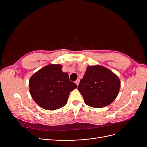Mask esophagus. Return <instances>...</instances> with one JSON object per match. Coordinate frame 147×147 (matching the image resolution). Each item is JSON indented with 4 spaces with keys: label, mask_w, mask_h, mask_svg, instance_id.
Masks as SVG:
<instances>
[{
    "label": "esophagus",
    "mask_w": 147,
    "mask_h": 147,
    "mask_svg": "<svg viewBox=\"0 0 147 147\" xmlns=\"http://www.w3.org/2000/svg\"><path fill=\"white\" fill-rule=\"evenodd\" d=\"M79 82H80V80L79 79H78L77 80L76 82H75V83H76V84H77V85H79Z\"/></svg>",
    "instance_id": "esophagus-1"
}]
</instances>
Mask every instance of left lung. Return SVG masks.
<instances>
[{
    "label": "left lung",
    "mask_w": 147,
    "mask_h": 147,
    "mask_svg": "<svg viewBox=\"0 0 147 147\" xmlns=\"http://www.w3.org/2000/svg\"><path fill=\"white\" fill-rule=\"evenodd\" d=\"M120 88V79L112 71L104 66L95 65L87 67L78 89L87 105L102 108L114 101Z\"/></svg>",
    "instance_id": "1"
}]
</instances>
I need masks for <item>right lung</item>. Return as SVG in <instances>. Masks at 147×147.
Masks as SVG:
<instances>
[{"mask_svg": "<svg viewBox=\"0 0 147 147\" xmlns=\"http://www.w3.org/2000/svg\"><path fill=\"white\" fill-rule=\"evenodd\" d=\"M60 64H49L36 72L29 80L30 93L42 109L55 110L65 106L70 92L77 85Z\"/></svg>", "mask_w": 147, "mask_h": 147, "instance_id": "right-lung-1", "label": "right lung"}]
</instances>
